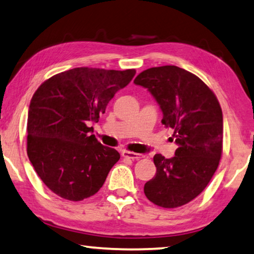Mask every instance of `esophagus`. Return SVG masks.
I'll return each instance as SVG.
<instances>
[{
  "mask_svg": "<svg viewBox=\"0 0 254 254\" xmlns=\"http://www.w3.org/2000/svg\"><path fill=\"white\" fill-rule=\"evenodd\" d=\"M123 157L131 159V160H138L140 158H143L142 154L139 153H135V152H129V151H124L123 152Z\"/></svg>",
  "mask_w": 254,
  "mask_h": 254,
  "instance_id": "obj_1",
  "label": "esophagus"
}]
</instances>
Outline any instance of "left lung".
<instances>
[{
	"instance_id": "1",
	"label": "left lung",
	"mask_w": 254,
	"mask_h": 254,
	"mask_svg": "<svg viewBox=\"0 0 254 254\" xmlns=\"http://www.w3.org/2000/svg\"><path fill=\"white\" fill-rule=\"evenodd\" d=\"M134 83L147 88L162 111L161 123L174 129L173 158H153L157 174L144 185L154 204L177 208L203 190L219 165L222 111L216 95L200 78L176 65L144 70Z\"/></svg>"
}]
</instances>
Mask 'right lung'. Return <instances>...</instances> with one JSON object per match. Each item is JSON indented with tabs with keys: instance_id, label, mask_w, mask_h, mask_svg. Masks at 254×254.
I'll list each match as a JSON object with an SVG mask.
<instances>
[{
	"instance_id": "1",
	"label": "right lung",
	"mask_w": 254,
	"mask_h": 254,
	"mask_svg": "<svg viewBox=\"0 0 254 254\" xmlns=\"http://www.w3.org/2000/svg\"><path fill=\"white\" fill-rule=\"evenodd\" d=\"M136 71L73 68L44 81L33 95L27 123V154L43 183L59 196L81 201L103 186L120 159L92 135L119 89Z\"/></svg>"
}]
</instances>
